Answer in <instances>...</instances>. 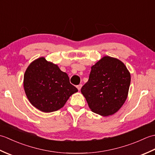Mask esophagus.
I'll list each match as a JSON object with an SVG mask.
<instances>
[{
	"label": "esophagus",
	"mask_w": 155,
	"mask_h": 155,
	"mask_svg": "<svg viewBox=\"0 0 155 155\" xmlns=\"http://www.w3.org/2000/svg\"><path fill=\"white\" fill-rule=\"evenodd\" d=\"M77 88H78V91H80L81 89V87H82V84H78V85H77Z\"/></svg>",
	"instance_id": "1"
}]
</instances>
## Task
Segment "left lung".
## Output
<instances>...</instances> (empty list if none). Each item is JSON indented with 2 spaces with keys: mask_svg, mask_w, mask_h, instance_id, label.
I'll return each instance as SVG.
<instances>
[{
  "mask_svg": "<svg viewBox=\"0 0 155 155\" xmlns=\"http://www.w3.org/2000/svg\"><path fill=\"white\" fill-rule=\"evenodd\" d=\"M130 74L123 62L106 56L91 67L89 78L81 88L88 107L94 113L114 114L126 101Z\"/></svg>",
  "mask_w": 155,
  "mask_h": 155,
  "instance_id": "1",
  "label": "left lung"
}]
</instances>
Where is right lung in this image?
<instances>
[{
  "instance_id": "right-lung-1",
  "label": "right lung",
  "mask_w": 155,
  "mask_h": 155,
  "mask_svg": "<svg viewBox=\"0 0 155 155\" xmlns=\"http://www.w3.org/2000/svg\"><path fill=\"white\" fill-rule=\"evenodd\" d=\"M23 84L30 103L44 113L60 109L78 91L70 83L68 74L44 57L36 59L28 66Z\"/></svg>"
}]
</instances>
